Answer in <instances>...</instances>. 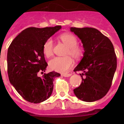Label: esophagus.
Instances as JSON below:
<instances>
[{"mask_svg": "<svg viewBox=\"0 0 124 124\" xmlns=\"http://www.w3.org/2000/svg\"><path fill=\"white\" fill-rule=\"evenodd\" d=\"M62 76L64 77H70L71 76V73H64V74H62Z\"/></svg>", "mask_w": 124, "mask_h": 124, "instance_id": "34e87169", "label": "esophagus"}]
</instances>
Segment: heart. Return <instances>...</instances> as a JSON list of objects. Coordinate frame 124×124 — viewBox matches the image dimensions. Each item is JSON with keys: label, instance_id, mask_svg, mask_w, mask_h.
Here are the masks:
<instances>
[{"label": "heart", "instance_id": "obj_1", "mask_svg": "<svg viewBox=\"0 0 124 124\" xmlns=\"http://www.w3.org/2000/svg\"><path fill=\"white\" fill-rule=\"evenodd\" d=\"M60 39L67 47L65 55H70L76 60L81 58L83 54V49L77 44V38L71 33H63L60 36ZM54 44L51 38L46 40L43 46V51L46 57L51 56L53 53ZM74 61L70 56L64 57H56L49 62V67L53 71L59 73H66L73 66Z\"/></svg>", "mask_w": 124, "mask_h": 124}]
</instances>
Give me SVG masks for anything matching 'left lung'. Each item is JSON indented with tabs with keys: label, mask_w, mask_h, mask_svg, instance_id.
Here are the masks:
<instances>
[{
	"label": "left lung",
	"mask_w": 124,
	"mask_h": 124,
	"mask_svg": "<svg viewBox=\"0 0 124 124\" xmlns=\"http://www.w3.org/2000/svg\"><path fill=\"white\" fill-rule=\"evenodd\" d=\"M84 50L83 58L74 70L82 71V83L74 89L76 96L86 102L102 98L110 89L117 68V57L109 38L94 28L71 27ZM84 78H83V76Z\"/></svg>",
	"instance_id": "8db88e82"
}]
</instances>
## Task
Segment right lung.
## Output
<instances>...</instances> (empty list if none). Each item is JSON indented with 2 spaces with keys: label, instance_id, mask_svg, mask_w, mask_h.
Wrapping results in <instances>:
<instances>
[{
  "label": "right lung",
  "instance_id": "add662e5",
  "mask_svg": "<svg viewBox=\"0 0 124 124\" xmlns=\"http://www.w3.org/2000/svg\"><path fill=\"white\" fill-rule=\"evenodd\" d=\"M61 26L29 27L14 38L7 51V72L10 83L25 100L40 103L48 99L53 89L55 71L44 73L48 64L43 46L47 39L61 29Z\"/></svg>",
  "mask_w": 124,
  "mask_h": 124
}]
</instances>
